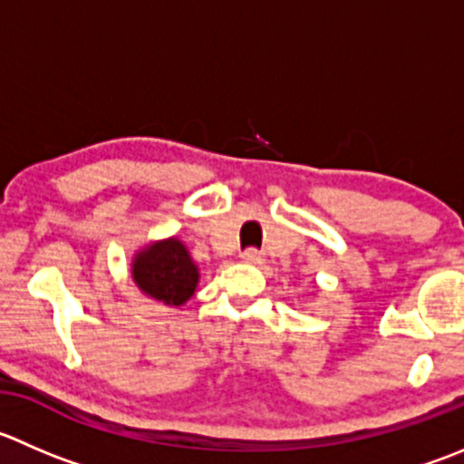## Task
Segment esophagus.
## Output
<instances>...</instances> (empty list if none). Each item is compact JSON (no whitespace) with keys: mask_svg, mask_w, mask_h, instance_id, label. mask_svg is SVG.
I'll use <instances>...</instances> for the list:
<instances>
[{"mask_svg":"<svg viewBox=\"0 0 464 464\" xmlns=\"http://www.w3.org/2000/svg\"><path fill=\"white\" fill-rule=\"evenodd\" d=\"M242 260H245L246 265H260L263 263V254L256 249H246L245 254H242Z\"/></svg>","mask_w":464,"mask_h":464,"instance_id":"obj_1","label":"esophagus"}]
</instances>
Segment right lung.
<instances>
[{"instance_id": "add662e5", "label": "right lung", "mask_w": 464, "mask_h": 464, "mask_svg": "<svg viewBox=\"0 0 464 464\" xmlns=\"http://www.w3.org/2000/svg\"><path fill=\"white\" fill-rule=\"evenodd\" d=\"M131 278L138 290L159 304L179 308L199 285V267L177 236L154 240L131 258Z\"/></svg>"}]
</instances>
